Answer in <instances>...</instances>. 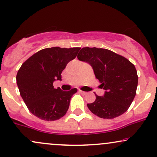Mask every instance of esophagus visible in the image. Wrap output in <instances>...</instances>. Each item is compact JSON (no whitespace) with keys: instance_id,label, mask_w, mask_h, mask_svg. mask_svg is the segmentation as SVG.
Wrapping results in <instances>:
<instances>
[{"instance_id":"34e87169","label":"esophagus","mask_w":157,"mask_h":157,"mask_svg":"<svg viewBox=\"0 0 157 157\" xmlns=\"http://www.w3.org/2000/svg\"><path fill=\"white\" fill-rule=\"evenodd\" d=\"M80 92L81 94H86V91H82V90H80Z\"/></svg>"}]
</instances>
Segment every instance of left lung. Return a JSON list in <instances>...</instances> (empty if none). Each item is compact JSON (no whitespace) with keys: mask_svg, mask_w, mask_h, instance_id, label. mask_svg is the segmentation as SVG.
Here are the masks:
<instances>
[{"mask_svg":"<svg viewBox=\"0 0 157 157\" xmlns=\"http://www.w3.org/2000/svg\"><path fill=\"white\" fill-rule=\"evenodd\" d=\"M81 61L91 66L96 78L105 90L102 97L96 95L88 109L99 118L112 119L129 109L136 95L138 77L129 60L107 49L83 48L77 55Z\"/></svg>","mask_w":157,"mask_h":157,"instance_id":"obj_1","label":"left lung"}]
</instances>
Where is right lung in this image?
<instances>
[{
    "instance_id": "obj_1",
    "label": "right lung",
    "mask_w": 157,
    "mask_h": 157,
    "mask_svg": "<svg viewBox=\"0 0 157 157\" xmlns=\"http://www.w3.org/2000/svg\"><path fill=\"white\" fill-rule=\"evenodd\" d=\"M80 48H45L22 64L17 75L20 96L32 114L41 120L55 121L65 116L70 99L77 91L54 88V81L61 80L67 63L76 58Z\"/></svg>"
}]
</instances>
